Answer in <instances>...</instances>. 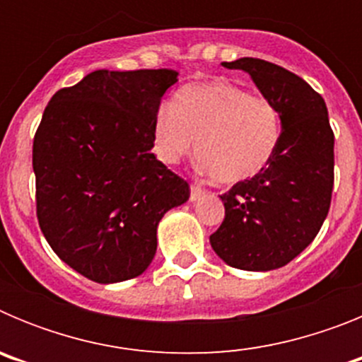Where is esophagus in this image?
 Wrapping results in <instances>:
<instances>
[{"mask_svg":"<svg viewBox=\"0 0 362 362\" xmlns=\"http://www.w3.org/2000/svg\"><path fill=\"white\" fill-rule=\"evenodd\" d=\"M204 194L203 188L199 185H190V201H197Z\"/></svg>","mask_w":362,"mask_h":362,"instance_id":"esophagus-1","label":"esophagus"}]
</instances>
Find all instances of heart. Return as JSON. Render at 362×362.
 <instances>
[{"label": "heart", "mask_w": 362, "mask_h": 362, "mask_svg": "<svg viewBox=\"0 0 362 362\" xmlns=\"http://www.w3.org/2000/svg\"><path fill=\"white\" fill-rule=\"evenodd\" d=\"M283 112L274 99L254 95L226 79L190 83L163 105L153 127V152L166 165L196 145L203 170L233 185L268 168L283 141Z\"/></svg>", "instance_id": "obj_1"}]
</instances>
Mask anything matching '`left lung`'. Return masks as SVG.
Listing matches in <instances>:
<instances>
[{"instance_id":"1","label":"left lung","mask_w":362,"mask_h":362,"mask_svg":"<svg viewBox=\"0 0 362 362\" xmlns=\"http://www.w3.org/2000/svg\"><path fill=\"white\" fill-rule=\"evenodd\" d=\"M248 72L283 112V141L259 175L221 196L225 219L210 235L226 264L268 272L288 264L313 241L330 210L334 130L325 99L303 78L257 57L225 62Z\"/></svg>"}]
</instances>
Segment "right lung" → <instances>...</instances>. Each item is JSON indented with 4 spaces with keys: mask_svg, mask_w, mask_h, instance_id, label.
Returning <instances> with one entry per match:
<instances>
[{
    "mask_svg": "<svg viewBox=\"0 0 362 362\" xmlns=\"http://www.w3.org/2000/svg\"><path fill=\"white\" fill-rule=\"evenodd\" d=\"M177 72L95 70L57 90L32 145L37 223L50 248L95 283L141 276L161 217L190 197L156 159L153 127Z\"/></svg>",
    "mask_w": 362,
    "mask_h": 362,
    "instance_id": "add662e5",
    "label": "right lung"
}]
</instances>
